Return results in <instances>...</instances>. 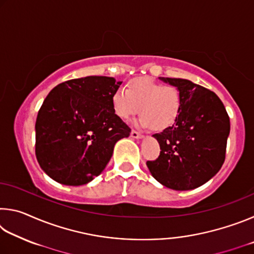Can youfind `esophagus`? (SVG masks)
I'll return each mask as SVG.
<instances>
[{"label": "esophagus", "mask_w": 254, "mask_h": 254, "mask_svg": "<svg viewBox=\"0 0 254 254\" xmlns=\"http://www.w3.org/2000/svg\"><path fill=\"white\" fill-rule=\"evenodd\" d=\"M131 136L133 137V139H142V137H143V134H141V133L136 132V131H134V130H132V132H131Z\"/></svg>", "instance_id": "esophagus-1"}]
</instances>
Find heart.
<instances>
[{"mask_svg": "<svg viewBox=\"0 0 254 254\" xmlns=\"http://www.w3.org/2000/svg\"><path fill=\"white\" fill-rule=\"evenodd\" d=\"M115 114L127 121L136 113L142 114L136 124L165 130L173 126L182 109V95L174 85H161L151 78H137L118 89L112 97Z\"/></svg>", "mask_w": 254, "mask_h": 254, "instance_id": "heart-1", "label": "heart"}]
</instances>
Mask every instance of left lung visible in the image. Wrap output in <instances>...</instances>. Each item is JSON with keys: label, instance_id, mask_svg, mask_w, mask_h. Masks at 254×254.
I'll return each mask as SVG.
<instances>
[{"label": "left lung", "instance_id": "1", "mask_svg": "<svg viewBox=\"0 0 254 254\" xmlns=\"http://www.w3.org/2000/svg\"><path fill=\"white\" fill-rule=\"evenodd\" d=\"M159 78L179 89L182 109L174 126L153 134L161 151L147 166L163 186L189 190L208 182L224 163L230 118L209 89L187 79Z\"/></svg>", "mask_w": 254, "mask_h": 254}]
</instances>
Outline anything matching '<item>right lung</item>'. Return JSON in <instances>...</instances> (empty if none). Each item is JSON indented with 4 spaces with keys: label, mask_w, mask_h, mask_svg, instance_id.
Wrapping results in <instances>:
<instances>
[{
    "label": "right lung",
    "mask_w": 254,
    "mask_h": 254,
    "mask_svg": "<svg viewBox=\"0 0 254 254\" xmlns=\"http://www.w3.org/2000/svg\"><path fill=\"white\" fill-rule=\"evenodd\" d=\"M121 84L113 77L87 76L51 89L36 121V157L50 178L80 186L104 170L115 143L131 133L112 104Z\"/></svg>",
    "instance_id": "add662e5"
}]
</instances>
